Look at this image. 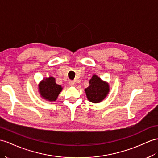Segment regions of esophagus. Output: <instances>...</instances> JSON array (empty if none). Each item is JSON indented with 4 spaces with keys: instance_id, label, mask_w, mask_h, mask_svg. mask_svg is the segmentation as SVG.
Here are the masks:
<instances>
[{
    "instance_id": "esophagus-1",
    "label": "esophagus",
    "mask_w": 158,
    "mask_h": 158,
    "mask_svg": "<svg viewBox=\"0 0 158 158\" xmlns=\"http://www.w3.org/2000/svg\"><path fill=\"white\" fill-rule=\"evenodd\" d=\"M69 84H70L71 86H74V84H75V82L74 81H70V82H69Z\"/></svg>"
}]
</instances>
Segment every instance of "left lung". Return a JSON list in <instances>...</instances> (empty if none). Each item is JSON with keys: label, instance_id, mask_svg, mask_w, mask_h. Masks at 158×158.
<instances>
[{"label": "left lung", "instance_id": "1", "mask_svg": "<svg viewBox=\"0 0 158 158\" xmlns=\"http://www.w3.org/2000/svg\"><path fill=\"white\" fill-rule=\"evenodd\" d=\"M88 101L92 103H100L109 94V84L94 74L89 80V86L84 89Z\"/></svg>", "mask_w": 158, "mask_h": 158}]
</instances>
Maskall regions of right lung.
Masks as SVG:
<instances>
[{
    "mask_svg": "<svg viewBox=\"0 0 158 158\" xmlns=\"http://www.w3.org/2000/svg\"><path fill=\"white\" fill-rule=\"evenodd\" d=\"M63 87L56 84V78L52 76L45 78L38 84V91L41 97L49 102L56 101Z\"/></svg>",
    "mask_w": 158,
    "mask_h": 158,
    "instance_id": "1",
    "label": "right lung"
}]
</instances>
